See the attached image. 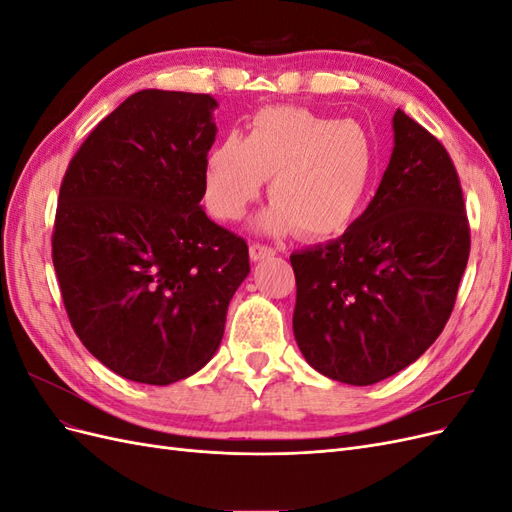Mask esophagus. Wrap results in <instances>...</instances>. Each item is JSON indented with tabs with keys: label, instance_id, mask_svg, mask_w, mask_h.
I'll list each match as a JSON object with an SVG mask.
<instances>
[{
	"label": "esophagus",
	"instance_id": "obj_1",
	"mask_svg": "<svg viewBox=\"0 0 512 512\" xmlns=\"http://www.w3.org/2000/svg\"><path fill=\"white\" fill-rule=\"evenodd\" d=\"M271 256H275V250H273V247H269V245H262V243H252V245H250V258H252L254 262L267 260V258H271Z\"/></svg>",
	"mask_w": 512,
	"mask_h": 512
}]
</instances>
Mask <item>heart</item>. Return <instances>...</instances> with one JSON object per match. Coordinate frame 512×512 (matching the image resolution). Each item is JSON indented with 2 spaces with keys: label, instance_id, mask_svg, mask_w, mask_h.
Returning <instances> with one entry per match:
<instances>
[{
  "label": "heart",
  "instance_id": "b5f03b06",
  "mask_svg": "<svg viewBox=\"0 0 512 512\" xmlns=\"http://www.w3.org/2000/svg\"><path fill=\"white\" fill-rule=\"evenodd\" d=\"M374 141L361 123L316 115L299 106L258 111L247 136L226 134L205 162V200L220 220H237L271 177V207L258 228L305 239L344 230L374 175Z\"/></svg>",
  "mask_w": 512,
  "mask_h": 512
}]
</instances>
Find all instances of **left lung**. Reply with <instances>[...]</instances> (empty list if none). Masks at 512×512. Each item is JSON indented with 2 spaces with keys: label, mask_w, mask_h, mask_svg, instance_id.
I'll return each mask as SVG.
<instances>
[{
  "label": "left lung",
  "mask_w": 512,
  "mask_h": 512,
  "mask_svg": "<svg viewBox=\"0 0 512 512\" xmlns=\"http://www.w3.org/2000/svg\"><path fill=\"white\" fill-rule=\"evenodd\" d=\"M376 196L339 239L294 252V339L322 376L354 386L414 363L442 333L470 256L444 145L399 111Z\"/></svg>",
  "instance_id": "1"
}]
</instances>
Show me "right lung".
Returning <instances> with one entry per match:
<instances>
[{
    "label": "right lung",
    "instance_id": "obj_1",
    "mask_svg": "<svg viewBox=\"0 0 512 512\" xmlns=\"http://www.w3.org/2000/svg\"><path fill=\"white\" fill-rule=\"evenodd\" d=\"M207 94L143 89L89 132L59 188L53 265L74 333L121 378L166 386L218 350L247 243L207 218Z\"/></svg>",
    "mask_w": 512,
    "mask_h": 512
}]
</instances>
